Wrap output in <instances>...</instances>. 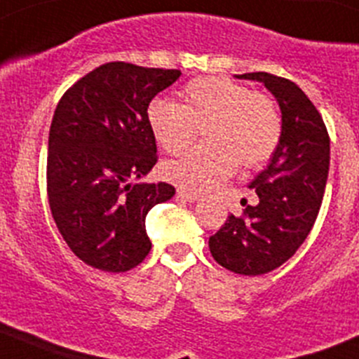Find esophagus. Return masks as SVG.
Listing matches in <instances>:
<instances>
[{
    "label": "esophagus",
    "mask_w": 359,
    "mask_h": 359,
    "mask_svg": "<svg viewBox=\"0 0 359 359\" xmlns=\"http://www.w3.org/2000/svg\"><path fill=\"white\" fill-rule=\"evenodd\" d=\"M177 199L185 201V203H196V201L199 199V194L190 192V190L185 189H177Z\"/></svg>",
    "instance_id": "1"
}]
</instances>
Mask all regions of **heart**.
<instances>
[{
	"instance_id": "1",
	"label": "heart",
	"mask_w": 359,
	"mask_h": 359,
	"mask_svg": "<svg viewBox=\"0 0 359 359\" xmlns=\"http://www.w3.org/2000/svg\"><path fill=\"white\" fill-rule=\"evenodd\" d=\"M183 105L155 98L148 123L156 142L170 155L192 144L197 126L210 144L197 146L163 165V174L189 190L213 189L233 176L238 165L257 167L275 153L282 137V118L264 93L225 77H199L182 93Z\"/></svg>"
}]
</instances>
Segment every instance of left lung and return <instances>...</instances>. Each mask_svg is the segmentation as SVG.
<instances>
[{
	"instance_id": "obj_1",
	"label": "left lung",
	"mask_w": 359,
	"mask_h": 359,
	"mask_svg": "<svg viewBox=\"0 0 359 359\" xmlns=\"http://www.w3.org/2000/svg\"><path fill=\"white\" fill-rule=\"evenodd\" d=\"M257 81L276 98L282 137L268 167L254 177L259 204L229 215L210 238L215 261L240 275H264L296 254L312 231L330 169V135L316 105L292 81L266 74L236 75Z\"/></svg>"
}]
</instances>
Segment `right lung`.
<instances>
[{"instance_id":"add662e5","label":"right lung","mask_w":359,"mask_h":359,"mask_svg":"<svg viewBox=\"0 0 359 359\" xmlns=\"http://www.w3.org/2000/svg\"><path fill=\"white\" fill-rule=\"evenodd\" d=\"M180 70L105 63L61 97L49 132L47 196L63 240L102 271L135 268L151 250L146 215L174 196L169 183H132L156 163L149 102Z\"/></svg>"}]
</instances>
